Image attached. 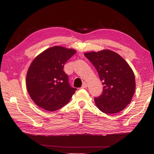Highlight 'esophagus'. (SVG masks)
<instances>
[{
  "mask_svg": "<svg viewBox=\"0 0 154 154\" xmlns=\"http://www.w3.org/2000/svg\"><path fill=\"white\" fill-rule=\"evenodd\" d=\"M87 86H88V85L87 83H84L83 84V85H82V88H83V89H85V88L87 87Z\"/></svg>",
  "mask_w": 154,
  "mask_h": 154,
  "instance_id": "1",
  "label": "esophagus"
}]
</instances>
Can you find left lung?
Masks as SVG:
<instances>
[{"instance_id": "left-lung-1", "label": "left lung", "mask_w": 154, "mask_h": 154, "mask_svg": "<svg viewBox=\"0 0 154 154\" xmlns=\"http://www.w3.org/2000/svg\"><path fill=\"white\" fill-rule=\"evenodd\" d=\"M103 81V91L94 98L99 109L105 114L122 111L131 102L135 93L134 74L127 62L118 54L104 50L85 54Z\"/></svg>"}]
</instances>
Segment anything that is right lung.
Returning <instances> with one entry per match:
<instances>
[{
    "label": "right lung",
    "mask_w": 154,
    "mask_h": 154,
    "mask_svg": "<svg viewBox=\"0 0 154 154\" xmlns=\"http://www.w3.org/2000/svg\"><path fill=\"white\" fill-rule=\"evenodd\" d=\"M76 53L73 49L54 46L32 62L26 75V87L31 99L42 109L55 111L69 102L77 89L71 87L65 63Z\"/></svg>",
    "instance_id": "add662e5"
}]
</instances>
